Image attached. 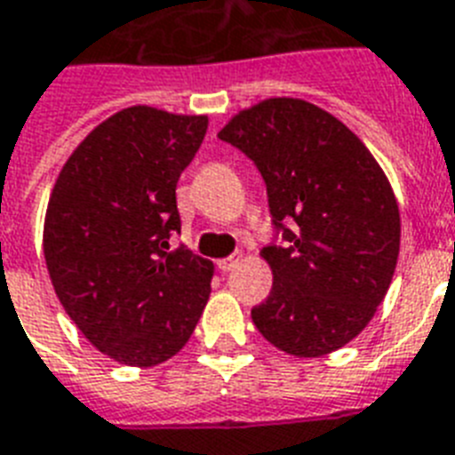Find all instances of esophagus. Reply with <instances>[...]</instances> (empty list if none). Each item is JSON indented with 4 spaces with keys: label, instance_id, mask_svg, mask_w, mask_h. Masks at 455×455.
Returning a JSON list of instances; mask_svg holds the SVG:
<instances>
[{
    "label": "esophagus",
    "instance_id": "esophagus-1",
    "mask_svg": "<svg viewBox=\"0 0 455 455\" xmlns=\"http://www.w3.org/2000/svg\"><path fill=\"white\" fill-rule=\"evenodd\" d=\"M238 259H240L238 254H234V257H227V259H220V261H217V268H220V271H224V273L231 271V268L238 264Z\"/></svg>",
    "mask_w": 455,
    "mask_h": 455
}]
</instances>
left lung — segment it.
I'll return each mask as SVG.
<instances>
[{
  "mask_svg": "<svg viewBox=\"0 0 455 455\" xmlns=\"http://www.w3.org/2000/svg\"><path fill=\"white\" fill-rule=\"evenodd\" d=\"M259 170L278 243L252 323L290 355L320 357L360 334L400 254V210L383 170L339 119L294 98L264 100L220 131Z\"/></svg>",
  "mask_w": 455,
  "mask_h": 455,
  "instance_id": "1",
  "label": "left lung"
}]
</instances>
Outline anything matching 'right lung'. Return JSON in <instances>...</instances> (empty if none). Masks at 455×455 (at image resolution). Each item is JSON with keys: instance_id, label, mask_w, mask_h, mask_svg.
I'll return each mask as SVG.
<instances>
[{"instance_id": "add662e5", "label": "right lung", "mask_w": 455, "mask_h": 455, "mask_svg": "<svg viewBox=\"0 0 455 455\" xmlns=\"http://www.w3.org/2000/svg\"><path fill=\"white\" fill-rule=\"evenodd\" d=\"M208 116L128 107L74 149L48 201V275L81 334L105 355L154 367L182 350L210 297L212 264L170 247L177 180Z\"/></svg>"}]
</instances>
